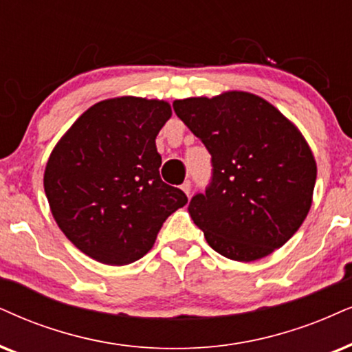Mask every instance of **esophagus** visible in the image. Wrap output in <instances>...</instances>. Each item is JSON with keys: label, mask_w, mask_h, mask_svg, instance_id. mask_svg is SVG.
Masks as SVG:
<instances>
[{"label": "esophagus", "mask_w": 352, "mask_h": 352, "mask_svg": "<svg viewBox=\"0 0 352 352\" xmlns=\"http://www.w3.org/2000/svg\"><path fill=\"white\" fill-rule=\"evenodd\" d=\"M182 190L185 191L186 197H190V191H191V182L190 180H185L184 185H182Z\"/></svg>", "instance_id": "1"}]
</instances>
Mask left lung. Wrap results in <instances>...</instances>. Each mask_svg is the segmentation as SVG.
<instances>
[{
    "label": "left lung",
    "mask_w": 352,
    "mask_h": 352,
    "mask_svg": "<svg viewBox=\"0 0 352 352\" xmlns=\"http://www.w3.org/2000/svg\"><path fill=\"white\" fill-rule=\"evenodd\" d=\"M173 110L211 154V184L188 204L209 247L235 261L283 247L309 214L317 180L302 133L250 92L190 97Z\"/></svg>",
    "instance_id": "1"
}]
</instances>
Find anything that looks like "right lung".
Returning a JSON list of instances; mask_svg holds the SVG:
<instances>
[{
    "label": "right lung",
    "instance_id": "add662e5",
    "mask_svg": "<svg viewBox=\"0 0 352 352\" xmlns=\"http://www.w3.org/2000/svg\"><path fill=\"white\" fill-rule=\"evenodd\" d=\"M167 102L115 97L87 109L52 151L43 186L58 228L87 256L122 266L153 248L188 198L164 184L155 136Z\"/></svg>",
    "mask_w": 352,
    "mask_h": 352
}]
</instances>
